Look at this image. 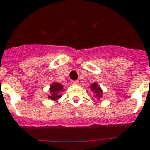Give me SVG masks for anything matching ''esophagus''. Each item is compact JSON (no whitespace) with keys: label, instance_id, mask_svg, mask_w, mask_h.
Wrapping results in <instances>:
<instances>
[{"label":"esophagus","instance_id":"esophagus-1","mask_svg":"<svg viewBox=\"0 0 150 150\" xmlns=\"http://www.w3.org/2000/svg\"><path fill=\"white\" fill-rule=\"evenodd\" d=\"M71 83H72L73 85H78L79 84V81H78V80H73V81L71 82Z\"/></svg>","mask_w":150,"mask_h":150}]
</instances>
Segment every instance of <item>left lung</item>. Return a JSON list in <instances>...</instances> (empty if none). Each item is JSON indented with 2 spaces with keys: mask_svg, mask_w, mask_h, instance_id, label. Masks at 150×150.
I'll return each mask as SVG.
<instances>
[{
  "mask_svg": "<svg viewBox=\"0 0 150 150\" xmlns=\"http://www.w3.org/2000/svg\"><path fill=\"white\" fill-rule=\"evenodd\" d=\"M90 88L92 91H93V93L95 94V98H97L98 99H100V98L103 95V91L100 88V87L99 86L98 83H94L93 84H91L90 86Z\"/></svg>",
  "mask_w": 150,
  "mask_h": 150,
  "instance_id": "8db88e82",
  "label": "left lung"
}]
</instances>
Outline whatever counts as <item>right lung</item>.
Wrapping results in <instances>:
<instances>
[{
    "label": "right lung",
    "mask_w": 150,
    "mask_h": 150,
    "mask_svg": "<svg viewBox=\"0 0 150 150\" xmlns=\"http://www.w3.org/2000/svg\"><path fill=\"white\" fill-rule=\"evenodd\" d=\"M64 91V89H63L62 85L58 83H53L50 88V95H49L48 98L51 99L52 100H57L62 97L61 92Z\"/></svg>",
    "instance_id": "right-lung-1"
}]
</instances>
